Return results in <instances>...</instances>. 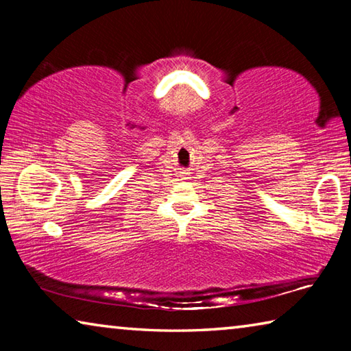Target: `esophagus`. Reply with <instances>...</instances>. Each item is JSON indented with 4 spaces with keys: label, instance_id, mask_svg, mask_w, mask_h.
I'll return each instance as SVG.
<instances>
[{
    "label": "esophagus",
    "instance_id": "1",
    "mask_svg": "<svg viewBox=\"0 0 351 351\" xmlns=\"http://www.w3.org/2000/svg\"><path fill=\"white\" fill-rule=\"evenodd\" d=\"M182 180H189V173H186V171H182Z\"/></svg>",
    "mask_w": 351,
    "mask_h": 351
}]
</instances>
